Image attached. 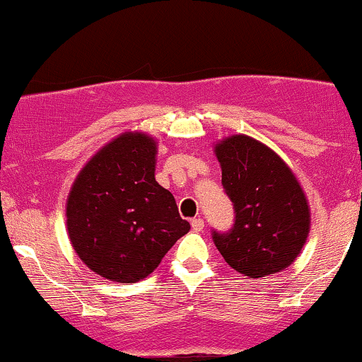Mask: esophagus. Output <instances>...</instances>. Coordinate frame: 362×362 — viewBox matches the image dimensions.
<instances>
[{
	"mask_svg": "<svg viewBox=\"0 0 362 362\" xmlns=\"http://www.w3.org/2000/svg\"><path fill=\"white\" fill-rule=\"evenodd\" d=\"M190 224H192V229L195 233H200V230L204 229V221L200 219V217H195V219L190 221Z\"/></svg>",
	"mask_w": 362,
	"mask_h": 362,
	"instance_id": "obj_1",
	"label": "esophagus"
}]
</instances>
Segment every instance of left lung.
<instances>
[{
  "mask_svg": "<svg viewBox=\"0 0 362 362\" xmlns=\"http://www.w3.org/2000/svg\"><path fill=\"white\" fill-rule=\"evenodd\" d=\"M214 151L236 212L229 233L212 234L226 263L250 278L288 268L310 233V207L298 178L280 155L247 134L221 139Z\"/></svg>",
  "mask_w": 362,
  "mask_h": 362,
  "instance_id": "left-lung-1",
  "label": "left lung"
}]
</instances>
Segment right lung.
I'll return each mask as SVG.
<instances>
[{
	"instance_id": "add662e5",
	"label": "right lung",
	"mask_w": 362,
	"mask_h": 362,
	"mask_svg": "<svg viewBox=\"0 0 362 362\" xmlns=\"http://www.w3.org/2000/svg\"><path fill=\"white\" fill-rule=\"evenodd\" d=\"M156 139L126 132L87 162L65 206L74 251L95 275L134 283L158 267L190 224L155 180Z\"/></svg>"
}]
</instances>
